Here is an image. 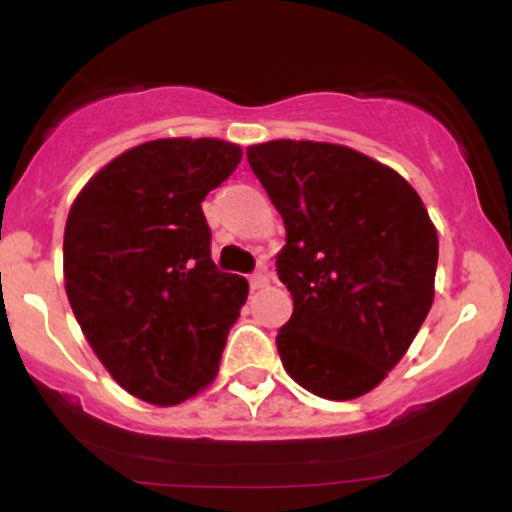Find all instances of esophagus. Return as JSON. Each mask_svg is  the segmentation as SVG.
Here are the masks:
<instances>
[{
	"instance_id": "obj_1",
	"label": "esophagus",
	"mask_w": 512,
	"mask_h": 512,
	"mask_svg": "<svg viewBox=\"0 0 512 512\" xmlns=\"http://www.w3.org/2000/svg\"><path fill=\"white\" fill-rule=\"evenodd\" d=\"M248 281H250V289L257 291V289H262V286L269 284V274L264 272V269H260V272H252L248 276Z\"/></svg>"
}]
</instances>
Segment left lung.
<instances>
[{
	"mask_svg": "<svg viewBox=\"0 0 512 512\" xmlns=\"http://www.w3.org/2000/svg\"><path fill=\"white\" fill-rule=\"evenodd\" d=\"M248 161L286 226L276 255L293 298L276 334L286 373L317 397L366 395L431 310L438 236L424 202L349 146L276 139L250 146Z\"/></svg>",
	"mask_w": 512,
	"mask_h": 512,
	"instance_id": "obj_1",
	"label": "left lung"
}]
</instances>
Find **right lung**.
<instances>
[{
    "instance_id": "right-lung-1",
    "label": "right lung",
    "mask_w": 512,
    "mask_h": 512,
    "mask_svg": "<svg viewBox=\"0 0 512 512\" xmlns=\"http://www.w3.org/2000/svg\"><path fill=\"white\" fill-rule=\"evenodd\" d=\"M243 151L156 139L93 175L64 226V286L108 373L144 402L180 404L214 380L248 281L211 260L202 202Z\"/></svg>"
}]
</instances>
